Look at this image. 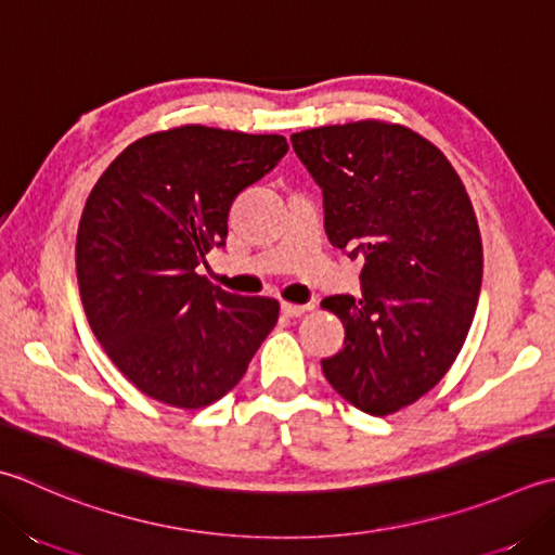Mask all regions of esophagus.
<instances>
[{
    "label": "esophagus",
    "instance_id": "esophagus-1",
    "mask_svg": "<svg viewBox=\"0 0 555 555\" xmlns=\"http://www.w3.org/2000/svg\"><path fill=\"white\" fill-rule=\"evenodd\" d=\"M310 310V306H296V302H281V312L288 314V318H300Z\"/></svg>",
    "mask_w": 555,
    "mask_h": 555
}]
</instances>
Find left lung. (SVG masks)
Masks as SVG:
<instances>
[{
	"instance_id": "1",
	"label": "left lung",
	"mask_w": 555,
	"mask_h": 555,
	"mask_svg": "<svg viewBox=\"0 0 555 555\" xmlns=\"http://www.w3.org/2000/svg\"><path fill=\"white\" fill-rule=\"evenodd\" d=\"M291 144L322 190L330 243L363 259V298L322 300L346 330L324 377L387 416L440 383L472 327L483 249L469 194L440 149L399 125L318 127Z\"/></svg>"
}]
</instances>
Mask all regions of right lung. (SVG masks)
<instances>
[{
	"label": "right lung",
	"mask_w": 555,
	"mask_h": 555,
	"mask_svg": "<svg viewBox=\"0 0 555 555\" xmlns=\"http://www.w3.org/2000/svg\"><path fill=\"white\" fill-rule=\"evenodd\" d=\"M279 134L180 127L134 141L95 182L76 235V279L95 339L129 383L180 409L241 383L279 320L197 274L228 211L286 156Z\"/></svg>",
	"instance_id": "1"
}]
</instances>
